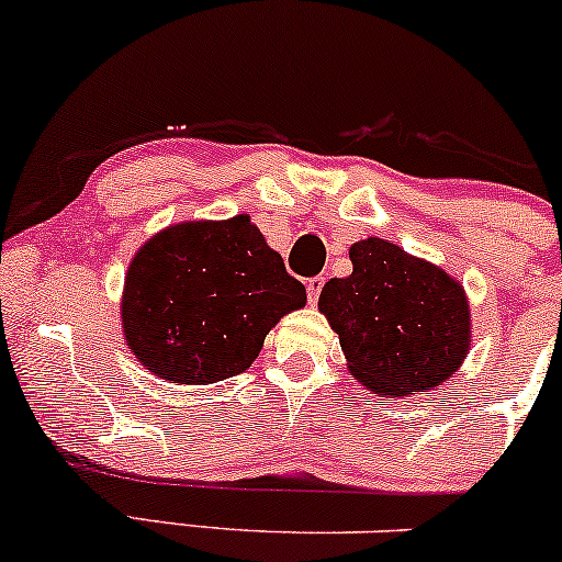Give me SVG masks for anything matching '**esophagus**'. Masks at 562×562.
<instances>
[{"instance_id":"34e87169","label":"esophagus","mask_w":562,"mask_h":562,"mask_svg":"<svg viewBox=\"0 0 562 562\" xmlns=\"http://www.w3.org/2000/svg\"><path fill=\"white\" fill-rule=\"evenodd\" d=\"M323 283H325L323 276H315V279L307 281V300H310V304L317 302V296H321V292H323Z\"/></svg>"}]
</instances>
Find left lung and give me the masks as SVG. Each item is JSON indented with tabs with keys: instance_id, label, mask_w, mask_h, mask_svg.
<instances>
[{
	"instance_id": "1",
	"label": "left lung",
	"mask_w": 562,
	"mask_h": 562,
	"mask_svg": "<svg viewBox=\"0 0 562 562\" xmlns=\"http://www.w3.org/2000/svg\"><path fill=\"white\" fill-rule=\"evenodd\" d=\"M349 258L351 276L325 283L317 307L351 375L383 398L432 391L456 375L472 346L461 283L387 239L357 241Z\"/></svg>"
}]
</instances>
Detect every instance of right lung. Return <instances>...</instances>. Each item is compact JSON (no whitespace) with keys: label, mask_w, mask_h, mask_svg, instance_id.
<instances>
[{"label":"right lung","mask_w":562,"mask_h":562,"mask_svg":"<svg viewBox=\"0 0 562 562\" xmlns=\"http://www.w3.org/2000/svg\"><path fill=\"white\" fill-rule=\"evenodd\" d=\"M304 302V286L247 213L184 221L150 237L130 262L124 341L154 375L207 385L245 372L268 330Z\"/></svg>","instance_id":"right-lung-1"}]
</instances>
